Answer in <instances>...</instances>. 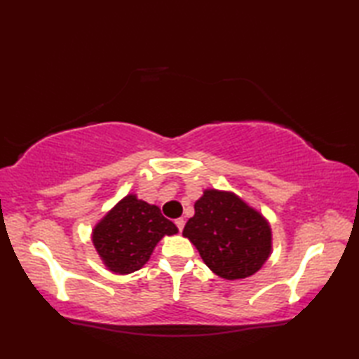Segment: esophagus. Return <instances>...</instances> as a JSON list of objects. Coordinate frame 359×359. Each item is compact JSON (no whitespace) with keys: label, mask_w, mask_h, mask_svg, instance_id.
Instances as JSON below:
<instances>
[{"label":"esophagus","mask_w":359,"mask_h":359,"mask_svg":"<svg viewBox=\"0 0 359 359\" xmlns=\"http://www.w3.org/2000/svg\"><path fill=\"white\" fill-rule=\"evenodd\" d=\"M174 224H175V226L179 228V231H182V230H184V226H185V220L182 219V217H179V219L174 220Z\"/></svg>","instance_id":"esophagus-1"}]
</instances>
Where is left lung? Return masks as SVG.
I'll list each match as a JSON object with an SVG mask.
<instances>
[{
    "label": "left lung",
    "mask_w": 359,
    "mask_h": 359,
    "mask_svg": "<svg viewBox=\"0 0 359 359\" xmlns=\"http://www.w3.org/2000/svg\"><path fill=\"white\" fill-rule=\"evenodd\" d=\"M210 269L225 279L255 274L270 255V226L257 211L231 193L205 191L184 228Z\"/></svg>",
    "instance_id": "1"
}]
</instances>
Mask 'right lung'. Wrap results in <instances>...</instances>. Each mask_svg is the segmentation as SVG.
<instances>
[{
	"instance_id": "add662e5",
	"label": "right lung",
	"mask_w": 359,
	"mask_h": 359,
	"mask_svg": "<svg viewBox=\"0 0 359 359\" xmlns=\"http://www.w3.org/2000/svg\"><path fill=\"white\" fill-rule=\"evenodd\" d=\"M177 233L156 205L126 196L94 230V245L104 264L116 273H133L148 262L165 234Z\"/></svg>"
}]
</instances>
